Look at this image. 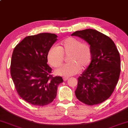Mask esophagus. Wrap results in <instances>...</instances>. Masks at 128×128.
<instances>
[{
    "mask_svg": "<svg viewBox=\"0 0 128 128\" xmlns=\"http://www.w3.org/2000/svg\"><path fill=\"white\" fill-rule=\"evenodd\" d=\"M68 79V77H64V78H63V80H64V81H66V80H67Z\"/></svg>",
    "mask_w": 128,
    "mask_h": 128,
    "instance_id": "1",
    "label": "esophagus"
}]
</instances>
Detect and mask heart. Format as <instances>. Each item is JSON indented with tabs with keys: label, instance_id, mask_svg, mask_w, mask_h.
I'll return each mask as SVG.
<instances>
[{
	"label": "heart",
	"instance_id": "b5f03b06",
	"mask_svg": "<svg viewBox=\"0 0 128 128\" xmlns=\"http://www.w3.org/2000/svg\"><path fill=\"white\" fill-rule=\"evenodd\" d=\"M64 55H68V64L55 70L56 74L69 77L77 74L80 68L84 69L90 64L92 52L90 46L86 42L74 37H68L60 43L59 46L50 48L48 53V62L54 67L61 66L64 61Z\"/></svg>",
	"mask_w": 128,
	"mask_h": 128
}]
</instances>
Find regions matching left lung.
I'll list each match as a JSON object with an SVG mask.
<instances>
[{
  "mask_svg": "<svg viewBox=\"0 0 128 128\" xmlns=\"http://www.w3.org/2000/svg\"><path fill=\"white\" fill-rule=\"evenodd\" d=\"M84 40L90 46V65L78 78L75 95L88 105L100 104L111 96L120 73V58L113 41L95 29H86L71 35Z\"/></svg>",
  "mask_w": 128,
  "mask_h": 128,
  "instance_id": "8db88e82",
  "label": "left lung"
}]
</instances>
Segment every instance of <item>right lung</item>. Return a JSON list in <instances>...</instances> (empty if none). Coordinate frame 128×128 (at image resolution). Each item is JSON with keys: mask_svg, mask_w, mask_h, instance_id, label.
Segmentation results:
<instances>
[{"mask_svg": "<svg viewBox=\"0 0 128 128\" xmlns=\"http://www.w3.org/2000/svg\"><path fill=\"white\" fill-rule=\"evenodd\" d=\"M54 34L28 36L16 46L11 62V76L18 95L33 105L44 106L54 100L61 76L52 77L48 53L57 40Z\"/></svg>", "mask_w": 128, "mask_h": 128, "instance_id": "add662e5", "label": "right lung"}]
</instances>
